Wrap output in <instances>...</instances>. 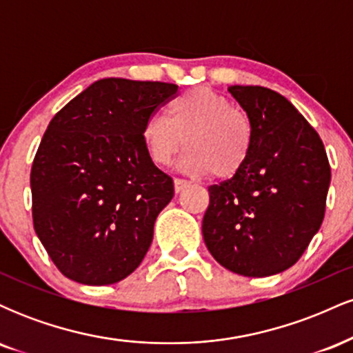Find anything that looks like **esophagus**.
Here are the masks:
<instances>
[{
    "mask_svg": "<svg viewBox=\"0 0 353 353\" xmlns=\"http://www.w3.org/2000/svg\"><path fill=\"white\" fill-rule=\"evenodd\" d=\"M190 185V182L184 181V179H174V190H176V194L182 192L184 189H188Z\"/></svg>",
    "mask_w": 353,
    "mask_h": 353,
    "instance_id": "obj_1",
    "label": "esophagus"
}]
</instances>
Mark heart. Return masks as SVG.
I'll use <instances>...</instances> for the list:
<instances>
[{
  "mask_svg": "<svg viewBox=\"0 0 353 353\" xmlns=\"http://www.w3.org/2000/svg\"><path fill=\"white\" fill-rule=\"evenodd\" d=\"M141 136L149 159L159 168L171 164L185 143V172L228 179L247 163L252 125L228 98L209 88H196L169 104L168 117L157 112L149 116Z\"/></svg>",
  "mask_w": 353,
  "mask_h": 353,
  "instance_id": "obj_1",
  "label": "heart"
}]
</instances>
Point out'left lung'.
<instances>
[{
  "label": "left lung",
  "mask_w": 353,
  "mask_h": 353,
  "mask_svg": "<svg viewBox=\"0 0 353 353\" xmlns=\"http://www.w3.org/2000/svg\"><path fill=\"white\" fill-rule=\"evenodd\" d=\"M252 145L232 179L209 188L202 236L222 267L244 277L281 274L301 259L325 214L330 165L315 129L279 92L230 86Z\"/></svg>",
  "instance_id": "8db88e82"
}]
</instances>
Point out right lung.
<instances>
[{
	"instance_id": "obj_1",
	"label": "right lung",
	"mask_w": 353,
	"mask_h": 353,
	"mask_svg": "<svg viewBox=\"0 0 353 353\" xmlns=\"http://www.w3.org/2000/svg\"><path fill=\"white\" fill-rule=\"evenodd\" d=\"M177 88L99 79L48 125L31 169L33 222L51 261L71 281L116 283L148 254L174 184L149 159L141 134Z\"/></svg>"
}]
</instances>
